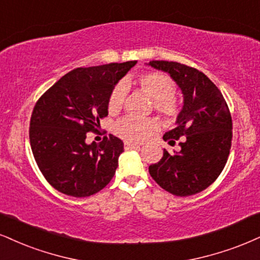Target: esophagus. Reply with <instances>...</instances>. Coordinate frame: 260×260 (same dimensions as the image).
I'll use <instances>...</instances> for the list:
<instances>
[{"instance_id":"34e87169","label":"esophagus","mask_w":260,"mask_h":260,"mask_svg":"<svg viewBox=\"0 0 260 260\" xmlns=\"http://www.w3.org/2000/svg\"><path fill=\"white\" fill-rule=\"evenodd\" d=\"M124 147L125 149H131V148H139L140 145L139 143H134V142H125Z\"/></svg>"}]
</instances>
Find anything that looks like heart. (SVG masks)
<instances>
[{
	"mask_svg": "<svg viewBox=\"0 0 260 260\" xmlns=\"http://www.w3.org/2000/svg\"><path fill=\"white\" fill-rule=\"evenodd\" d=\"M139 84L147 95L154 100V108L165 118H174L178 114L179 106L174 98L176 92L175 82L169 76L160 72H148L139 78ZM126 84L118 83L108 96L107 108L110 113H115L123 107L126 96ZM158 126L155 120L146 118L125 117L114 124V133L129 142H141L150 136Z\"/></svg>",
	"mask_w": 260,
	"mask_h": 260,
	"instance_id": "heart-1",
	"label": "heart"
}]
</instances>
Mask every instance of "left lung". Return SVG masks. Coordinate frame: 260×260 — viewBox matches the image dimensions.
<instances>
[{
  "instance_id": "1",
  "label": "left lung",
  "mask_w": 260,
  "mask_h": 260,
  "mask_svg": "<svg viewBox=\"0 0 260 260\" xmlns=\"http://www.w3.org/2000/svg\"><path fill=\"white\" fill-rule=\"evenodd\" d=\"M149 65L168 72L183 94V107L175 129L162 139L178 149L149 166L152 178L176 197L200 193L216 181L226 164L232 147L233 121L219 89L194 67L153 60Z\"/></svg>"
}]
</instances>
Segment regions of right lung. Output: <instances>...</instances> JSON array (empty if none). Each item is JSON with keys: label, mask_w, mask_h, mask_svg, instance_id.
Here are the masks:
<instances>
[{"label": "right lung", "mask_w": 260, "mask_h": 260, "mask_svg": "<svg viewBox=\"0 0 260 260\" xmlns=\"http://www.w3.org/2000/svg\"><path fill=\"white\" fill-rule=\"evenodd\" d=\"M137 61L79 67L66 73L38 99L30 120L35 160L49 184L75 198L96 194L111 182L124 152L113 135L85 142L108 115V96Z\"/></svg>", "instance_id": "right-lung-1"}]
</instances>
